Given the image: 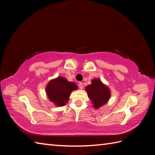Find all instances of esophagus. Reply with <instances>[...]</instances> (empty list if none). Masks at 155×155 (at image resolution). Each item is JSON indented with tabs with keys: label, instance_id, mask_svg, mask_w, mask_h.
<instances>
[{
	"label": "esophagus",
	"instance_id": "1",
	"mask_svg": "<svg viewBox=\"0 0 155 155\" xmlns=\"http://www.w3.org/2000/svg\"><path fill=\"white\" fill-rule=\"evenodd\" d=\"M78 87H79V88H81V89H83V84L82 83H78Z\"/></svg>",
	"mask_w": 155,
	"mask_h": 155
}]
</instances>
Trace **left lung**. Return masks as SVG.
<instances>
[{
	"instance_id": "1",
	"label": "left lung",
	"mask_w": 155,
	"mask_h": 155,
	"mask_svg": "<svg viewBox=\"0 0 155 155\" xmlns=\"http://www.w3.org/2000/svg\"><path fill=\"white\" fill-rule=\"evenodd\" d=\"M91 84L86 87L88 93L94 108H98L106 104L110 97V91L106 85L99 79L92 80Z\"/></svg>"
}]
</instances>
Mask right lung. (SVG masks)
<instances>
[{
	"label": "right lung",
	"mask_w": 155,
	"mask_h": 155,
	"mask_svg": "<svg viewBox=\"0 0 155 155\" xmlns=\"http://www.w3.org/2000/svg\"><path fill=\"white\" fill-rule=\"evenodd\" d=\"M77 88L74 83L59 77L49 82L46 87V93L51 102L57 106L62 107L68 102L71 92Z\"/></svg>",
	"instance_id": "obj_1"
}]
</instances>
